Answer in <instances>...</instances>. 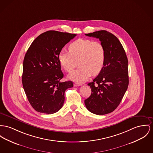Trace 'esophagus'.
<instances>
[{"label": "esophagus", "instance_id": "obj_1", "mask_svg": "<svg viewBox=\"0 0 153 153\" xmlns=\"http://www.w3.org/2000/svg\"><path fill=\"white\" fill-rule=\"evenodd\" d=\"M81 84L78 83H74V86L75 87H76V86H81Z\"/></svg>", "mask_w": 153, "mask_h": 153}]
</instances>
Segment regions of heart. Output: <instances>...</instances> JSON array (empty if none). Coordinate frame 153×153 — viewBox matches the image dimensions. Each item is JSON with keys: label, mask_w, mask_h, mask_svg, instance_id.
<instances>
[{"label": "heart", "mask_w": 153, "mask_h": 153, "mask_svg": "<svg viewBox=\"0 0 153 153\" xmlns=\"http://www.w3.org/2000/svg\"><path fill=\"white\" fill-rule=\"evenodd\" d=\"M68 51H61L58 58L61 67L67 72H71L78 62L80 67L69 75L72 80L82 83L92 74L96 75L102 71L105 61V51L100 42L78 39L70 45Z\"/></svg>", "instance_id": "obj_1"}]
</instances>
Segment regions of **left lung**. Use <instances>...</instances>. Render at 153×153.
I'll return each mask as SVG.
<instances>
[{"mask_svg": "<svg viewBox=\"0 0 153 153\" xmlns=\"http://www.w3.org/2000/svg\"><path fill=\"white\" fill-rule=\"evenodd\" d=\"M85 35L99 39L105 48V61L99 75L88 83L92 93L85 104L94 114H107L117 108L128 89V60L122 44L111 33L102 30Z\"/></svg>", "mask_w": 153, "mask_h": 153, "instance_id": "1", "label": "left lung"}]
</instances>
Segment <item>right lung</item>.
Returning a JSON list of instances; mask_svg holds the SVG:
<instances>
[{
    "instance_id": "add662e5",
    "label": "right lung",
    "mask_w": 153,
    "mask_h": 153,
    "mask_svg": "<svg viewBox=\"0 0 153 153\" xmlns=\"http://www.w3.org/2000/svg\"><path fill=\"white\" fill-rule=\"evenodd\" d=\"M76 35L46 31L33 41L27 51L22 82L27 99L36 111L57 112L63 105L65 91L73 87L72 81L60 82L64 74L58 57L63 47Z\"/></svg>"
}]
</instances>
